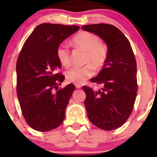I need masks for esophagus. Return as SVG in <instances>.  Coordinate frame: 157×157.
Returning <instances> with one entry per match:
<instances>
[{"label":"esophagus","mask_w":157,"mask_h":157,"mask_svg":"<svg viewBox=\"0 0 157 157\" xmlns=\"http://www.w3.org/2000/svg\"><path fill=\"white\" fill-rule=\"evenodd\" d=\"M75 86H76V89H80V88H81V86H82L81 84H76Z\"/></svg>","instance_id":"esophagus-1"}]
</instances>
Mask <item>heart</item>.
Instances as JSON below:
<instances>
[{
	"label": "heart",
	"mask_w": 157,
	"mask_h": 157,
	"mask_svg": "<svg viewBox=\"0 0 157 157\" xmlns=\"http://www.w3.org/2000/svg\"><path fill=\"white\" fill-rule=\"evenodd\" d=\"M72 43L74 46L86 51V65L74 66L67 71L66 78L68 81L76 84H81L94 76L95 67L101 69L104 66L107 59V49L100 38L96 34L86 31H81L73 38ZM57 59L62 66L67 67L70 65V51L68 46L61 44L56 51Z\"/></svg>",
	"instance_id": "obj_1"
}]
</instances>
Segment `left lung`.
<instances>
[{"instance_id":"left-lung-1","label":"left lung","mask_w":157,"mask_h":157,"mask_svg":"<svg viewBox=\"0 0 157 157\" xmlns=\"http://www.w3.org/2000/svg\"><path fill=\"white\" fill-rule=\"evenodd\" d=\"M106 43L107 59L103 69L91 81L101 85L96 91L86 86L84 105L89 121L101 129L119 128L130 117L138 91L136 62L131 44L114 25L96 23L83 25Z\"/></svg>"}]
</instances>
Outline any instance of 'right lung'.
I'll return each instance as SVG.
<instances>
[{
  "label": "right lung",
  "instance_id": "1",
  "mask_svg": "<svg viewBox=\"0 0 157 157\" xmlns=\"http://www.w3.org/2000/svg\"><path fill=\"white\" fill-rule=\"evenodd\" d=\"M79 30L77 25H38L25 40L16 63V92L27 124L38 132H48L63 122L75 86L59 89L65 76L58 71L59 45Z\"/></svg>",
  "mask_w": 157,
  "mask_h": 157
}]
</instances>
